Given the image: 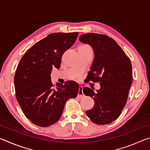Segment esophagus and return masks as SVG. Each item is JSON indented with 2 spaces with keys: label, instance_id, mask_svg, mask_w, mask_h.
Masks as SVG:
<instances>
[{
  "label": "esophagus",
  "instance_id": "1",
  "mask_svg": "<svg viewBox=\"0 0 150 150\" xmlns=\"http://www.w3.org/2000/svg\"><path fill=\"white\" fill-rule=\"evenodd\" d=\"M83 87L82 86H80L79 87V92H78V98H82L84 95H83Z\"/></svg>",
  "mask_w": 150,
  "mask_h": 150
}]
</instances>
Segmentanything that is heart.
Here are the masks:
<instances>
[{
    "label": "heart",
    "mask_w": 150,
    "mask_h": 150,
    "mask_svg": "<svg viewBox=\"0 0 150 150\" xmlns=\"http://www.w3.org/2000/svg\"><path fill=\"white\" fill-rule=\"evenodd\" d=\"M81 47H88V45H81Z\"/></svg>",
    "instance_id": "1"
}]
</instances>
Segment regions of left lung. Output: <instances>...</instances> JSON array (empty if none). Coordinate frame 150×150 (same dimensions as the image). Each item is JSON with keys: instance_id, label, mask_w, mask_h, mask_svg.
Masks as SVG:
<instances>
[{"instance_id": "8db88e82", "label": "left lung", "mask_w": 150, "mask_h": 150, "mask_svg": "<svg viewBox=\"0 0 150 150\" xmlns=\"http://www.w3.org/2000/svg\"><path fill=\"white\" fill-rule=\"evenodd\" d=\"M79 40L90 45L95 54L87 79L100 85L96 92L83 88V93L95 102L86 115L96 124H110L119 117L128 99L132 82L130 60L117 43L106 35L88 33L81 35Z\"/></svg>"}]
</instances>
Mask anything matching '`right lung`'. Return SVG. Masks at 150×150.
Listing matches in <instances>:
<instances>
[{"mask_svg": "<svg viewBox=\"0 0 150 150\" xmlns=\"http://www.w3.org/2000/svg\"><path fill=\"white\" fill-rule=\"evenodd\" d=\"M78 32L53 33L31 47L15 73L16 97L27 118L40 127L55 124L62 116L68 99L77 96L79 87L75 81L64 85L51 81L53 68L59 69L62 57L72 46Z\"/></svg>", "mask_w": 150, "mask_h": 150, "instance_id": "right-lung-1", "label": "right lung"}]
</instances>
